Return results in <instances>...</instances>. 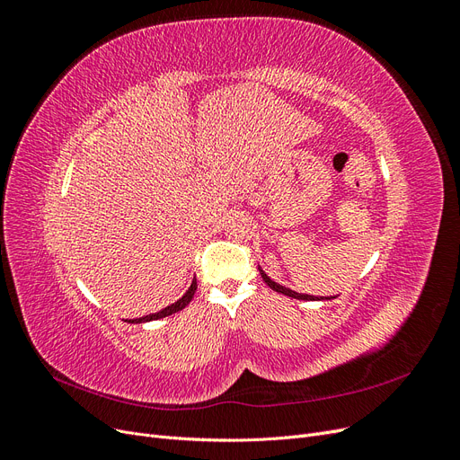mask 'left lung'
<instances>
[{"label":"left lung","instance_id":"8db88e82","mask_svg":"<svg viewBox=\"0 0 460 460\" xmlns=\"http://www.w3.org/2000/svg\"><path fill=\"white\" fill-rule=\"evenodd\" d=\"M259 272H261V276H262V280L267 282V286L270 288V289H274V291H278V294H284V296H288V297H294V299H303V301H323V299H333V297H314V296H307V294H297V291H294V289H289V288H284V286H280V284H276L274 280H270V278L264 274L261 269H259Z\"/></svg>","mask_w":460,"mask_h":460}]
</instances>
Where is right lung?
Here are the masks:
<instances>
[{
    "label": "right lung",
    "mask_w": 460,
    "mask_h": 460,
    "mask_svg": "<svg viewBox=\"0 0 460 460\" xmlns=\"http://www.w3.org/2000/svg\"><path fill=\"white\" fill-rule=\"evenodd\" d=\"M196 289H198V280H193L191 282V286L188 288V291L186 294L180 297L176 303H172V305H169V307H164L163 311H159V313H153V314H147V316H142V318H134V320H128V323H132V324H140V323H149V320H157V318H164V316H169V314H172V313H178V311H182L186 305L193 299V294H196Z\"/></svg>",
    "instance_id": "obj_1"
}]
</instances>
